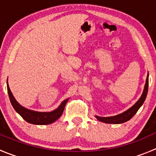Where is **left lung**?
Masks as SVG:
<instances>
[{
	"label": "left lung",
	"mask_w": 156,
	"mask_h": 156,
	"mask_svg": "<svg viewBox=\"0 0 156 156\" xmlns=\"http://www.w3.org/2000/svg\"><path fill=\"white\" fill-rule=\"evenodd\" d=\"M148 87H149V73H148L147 77H146V84L144 87L143 92H142V96L139 99L137 102L133 105L132 107L129 109L126 110L125 112H122V113L118 114L116 115H113V116H108V117H102V116H98V115H95L96 119L99 121L103 122L105 123H109V124H120L123 123L125 122L129 121L131 118H133V115L137 112L139 110V108L142 106L143 103L146 100V96L148 93Z\"/></svg>",
	"instance_id": "obj_1"
}]
</instances>
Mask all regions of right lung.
Wrapping results in <instances>:
<instances>
[{
    "mask_svg": "<svg viewBox=\"0 0 156 156\" xmlns=\"http://www.w3.org/2000/svg\"><path fill=\"white\" fill-rule=\"evenodd\" d=\"M7 80H8V79L7 80V92H8V96L9 98H10L11 105L14 107V109H15L16 112L25 121H27L29 123L34 124V125H48V124H51L54 122L56 120H57L61 116L63 110H64L66 103H67L69 99L63 100L57 109L51 111V112H37V111L31 110V109L23 107L16 100V99L13 96L11 91H10Z\"/></svg>",
    "mask_w": 156,
    "mask_h": 156,
    "instance_id": "right-lung-1",
    "label": "right lung"
}]
</instances>
